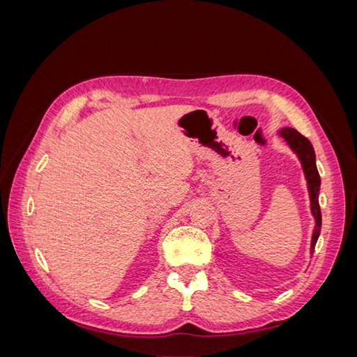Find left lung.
<instances>
[{
	"mask_svg": "<svg viewBox=\"0 0 357 357\" xmlns=\"http://www.w3.org/2000/svg\"><path fill=\"white\" fill-rule=\"evenodd\" d=\"M278 135L284 138L287 146L291 149V152L296 153L302 171H304V176L307 180V188H308V195H310V208L311 214L314 215V229H312L311 235V247L310 253H314L316 243L319 240L320 229H321V213H320V205H319V192H320V176L316 167V153L310 139L304 135H301L296 129L294 128H282L278 131Z\"/></svg>",
	"mask_w": 357,
	"mask_h": 357,
	"instance_id": "1",
	"label": "left lung"
}]
</instances>
